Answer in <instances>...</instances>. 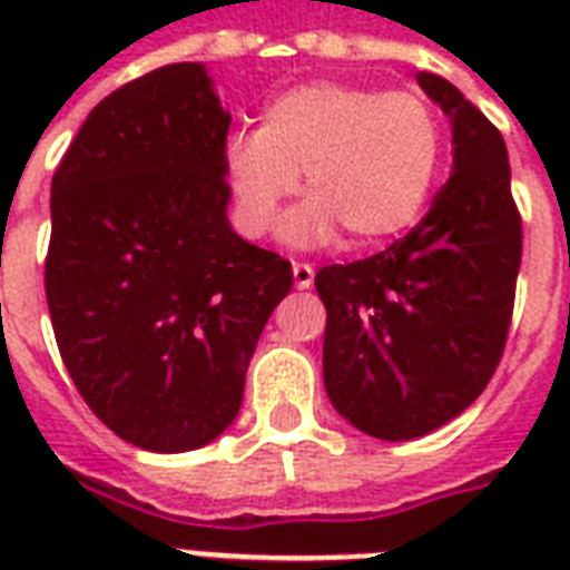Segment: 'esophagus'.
I'll list each match as a JSON object with an SVG mask.
<instances>
[{"label":"esophagus","mask_w":570,"mask_h":570,"mask_svg":"<svg viewBox=\"0 0 570 570\" xmlns=\"http://www.w3.org/2000/svg\"><path fill=\"white\" fill-rule=\"evenodd\" d=\"M293 277H295V286H298V289H311L316 272H313L311 263H293Z\"/></svg>","instance_id":"esophagus-1"}]
</instances>
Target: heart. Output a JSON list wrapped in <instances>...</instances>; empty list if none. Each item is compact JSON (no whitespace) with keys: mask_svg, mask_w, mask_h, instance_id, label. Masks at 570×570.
<instances>
[{"mask_svg":"<svg viewBox=\"0 0 570 570\" xmlns=\"http://www.w3.org/2000/svg\"><path fill=\"white\" fill-rule=\"evenodd\" d=\"M441 159V120L423 97L322 79L272 97L254 136L227 141L224 171L250 239L275 227L302 174L307 204L286 222V239L320 245L340 230L348 248H375L420 222Z\"/></svg>","mask_w":570,"mask_h":570,"instance_id":"obj_1","label":"heart"}]
</instances>
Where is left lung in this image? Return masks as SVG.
I'll return each instance as SVG.
<instances>
[{
    "label": "left lung",
    "instance_id": "1",
    "mask_svg": "<svg viewBox=\"0 0 570 570\" xmlns=\"http://www.w3.org/2000/svg\"><path fill=\"white\" fill-rule=\"evenodd\" d=\"M416 82L452 124V174L414 230L316 272L331 405L381 441H411L488 387L512 325L521 213L500 129L434 73Z\"/></svg>",
    "mask_w": 570,
    "mask_h": 570
}]
</instances>
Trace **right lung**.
I'll use <instances>...</instances> for the list:
<instances>
[{"label": "right lung", "instance_id": "obj_1", "mask_svg": "<svg viewBox=\"0 0 570 570\" xmlns=\"http://www.w3.org/2000/svg\"><path fill=\"white\" fill-rule=\"evenodd\" d=\"M230 115L197 61L94 106L52 177L47 304L79 396L124 441L186 452L236 420L293 266L227 222Z\"/></svg>", "mask_w": 570, "mask_h": 570}]
</instances>
